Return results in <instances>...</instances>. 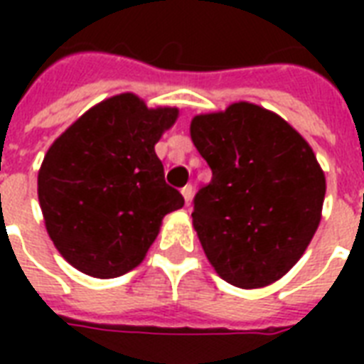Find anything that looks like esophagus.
Instances as JSON below:
<instances>
[{
  "mask_svg": "<svg viewBox=\"0 0 364 364\" xmlns=\"http://www.w3.org/2000/svg\"><path fill=\"white\" fill-rule=\"evenodd\" d=\"M181 194H183V198H185V202H191V198H193V187L191 185H187V187H183L181 188Z\"/></svg>",
  "mask_w": 364,
  "mask_h": 364,
  "instance_id": "1",
  "label": "esophagus"
}]
</instances>
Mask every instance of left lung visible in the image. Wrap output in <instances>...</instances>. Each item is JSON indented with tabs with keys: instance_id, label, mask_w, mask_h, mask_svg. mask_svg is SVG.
I'll use <instances>...</instances> for the list:
<instances>
[{
	"instance_id": "obj_1",
	"label": "left lung",
	"mask_w": 364,
	"mask_h": 364,
	"mask_svg": "<svg viewBox=\"0 0 364 364\" xmlns=\"http://www.w3.org/2000/svg\"><path fill=\"white\" fill-rule=\"evenodd\" d=\"M191 139L211 168L193 211L210 264L234 287L277 282L321 223L327 183L310 143L274 111L249 102L196 115Z\"/></svg>"
}]
</instances>
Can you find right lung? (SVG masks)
<instances>
[{
    "mask_svg": "<svg viewBox=\"0 0 364 364\" xmlns=\"http://www.w3.org/2000/svg\"><path fill=\"white\" fill-rule=\"evenodd\" d=\"M177 107L111 96L82 113L48 147L37 196L54 247L82 274L119 277L141 264L164 215L185 200L164 181L154 153Z\"/></svg>",
    "mask_w": 364,
    "mask_h": 364,
    "instance_id": "1",
    "label": "right lung"
}]
</instances>
